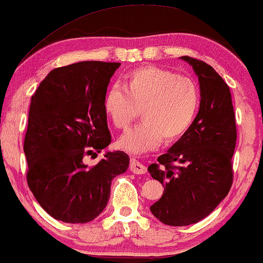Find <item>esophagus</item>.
Returning <instances> with one entry per match:
<instances>
[{"instance_id":"esophagus-1","label":"esophagus","mask_w":263,"mask_h":263,"mask_svg":"<svg viewBox=\"0 0 263 263\" xmlns=\"http://www.w3.org/2000/svg\"><path fill=\"white\" fill-rule=\"evenodd\" d=\"M129 170L134 172L135 175H143L146 174L147 168L143 164L140 163V161L135 159H130V165H129Z\"/></svg>"}]
</instances>
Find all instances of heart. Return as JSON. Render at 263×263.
I'll list each match as a JSON object with an SVG mask.
<instances>
[{
	"mask_svg": "<svg viewBox=\"0 0 263 263\" xmlns=\"http://www.w3.org/2000/svg\"><path fill=\"white\" fill-rule=\"evenodd\" d=\"M200 105V89L190 78L159 67H143L127 75L124 87L115 85L104 97V110L117 129H125L142 110L143 121L118 139L132 154L174 141L192 125Z\"/></svg>",
	"mask_w": 263,
	"mask_h": 263,
	"instance_id": "heart-1",
	"label": "heart"
}]
</instances>
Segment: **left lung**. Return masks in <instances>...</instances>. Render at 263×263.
I'll list each match as a JSON object with an SVG mask.
<instances>
[{
  "instance_id": "obj_1",
  "label": "left lung",
  "mask_w": 263,
  "mask_h": 263,
  "mask_svg": "<svg viewBox=\"0 0 263 263\" xmlns=\"http://www.w3.org/2000/svg\"><path fill=\"white\" fill-rule=\"evenodd\" d=\"M200 82L199 114L182 138L151 164V176L163 184V196L149 207L171 226L202 220L225 199L233 182L232 156L237 129L231 93L217 71L203 61L181 57Z\"/></svg>"
}]
</instances>
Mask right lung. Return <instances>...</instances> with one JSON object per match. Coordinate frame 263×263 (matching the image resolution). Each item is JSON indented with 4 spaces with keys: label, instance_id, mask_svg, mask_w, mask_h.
Listing matches in <instances>:
<instances>
[{
    "label": "right lung",
    "instance_id": "obj_1",
    "mask_svg": "<svg viewBox=\"0 0 263 263\" xmlns=\"http://www.w3.org/2000/svg\"><path fill=\"white\" fill-rule=\"evenodd\" d=\"M121 63L84 61L56 68L31 99L24 152L27 184L56 220L84 224L104 211L111 181L124 174L129 157L106 152L95 166L85 157L111 142L104 97Z\"/></svg>",
    "mask_w": 263,
    "mask_h": 263
}]
</instances>
